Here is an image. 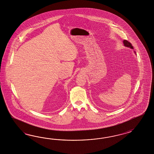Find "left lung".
Here are the masks:
<instances>
[{
  "instance_id": "8db88e82",
  "label": "left lung",
  "mask_w": 154,
  "mask_h": 154,
  "mask_svg": "<svg viewBox=\"0 0 154 154\" xmlns=\"http://www.w3.org/2000/svg\"><path fill=\"white\" fill-rule=\"evenodd\" d=\"M123 42H124V44L125 46L128 47H130L131 48H133V47L131 45V44L130 42H128V41L125 39V40L123 41Z\"/></svg>"
}]
</instances>
